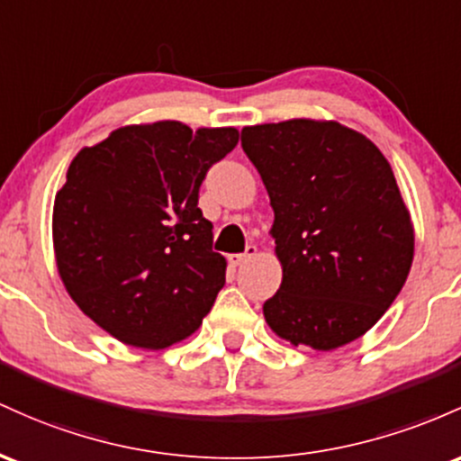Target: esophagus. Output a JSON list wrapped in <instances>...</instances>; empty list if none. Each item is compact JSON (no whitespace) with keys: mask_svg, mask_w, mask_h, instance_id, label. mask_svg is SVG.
<instances>
[{"mask_svg":"<svg viewBox=\"0 0 461 461\" xmlns=\"http://www.w3.org/2000/svg\"><path fill=\"white\" fill-rule=\"evenodd\" d=\"M257 246H248L246 248V252H241V255H230L229 257V263L232 267H240V266H244L246 261H250L252 257H257Z\"/></svg>","mask_w":461,"mask_h":461,"instance_id":"34e87169","label":"esophagus"}]
</instances>
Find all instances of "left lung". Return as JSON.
<instances>
[{"label":"left lung","instance_id":"left-lung-1","mask_svg":"<svg viewBox=\"0 0 461 461\" xmlns=\"http://www.w3.org/2000/svg\"><path fill=\"white\" fill-rule=\"evenodd\" d=\"M241 148L270 195L283 267L266 322L315 350L361 338L413 261L411 217L387 158L361 132L315 119L246 126Z\"/></svg>","mask_w":461,"mask_h":461}]
</instances>
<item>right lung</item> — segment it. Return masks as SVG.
I'll return each instance as SVG.
<instances>
[{
  "instance_id": "add662e5",
  "label": "right lung",
  "mask_w": 461,
  "mask_h": 461,
  "mask_svg": "<svg viewBox=\"0 0 461 461\" xmlns=\"http://www.w3.org/2000/svg\"><path fill=\"white\" fill-rule=\"evenodd\" d=\"M237 128L123 126L82 148L56 194L51 235L74 303L128 346L167 348L198 330L226 281L198 209L209 167Z\"/></svg>"
}]
</instances>
